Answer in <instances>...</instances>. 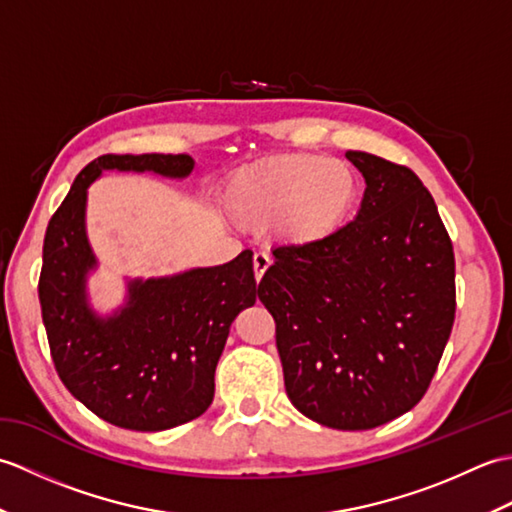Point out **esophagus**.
<instances>
[{
	"instance_id": "1",
	"label": "esophagus",
	"mask_w": 512,
	"mask_h": 512,
	"mask_svg": "<svg viewBox=\"0 0 512 512\" xmlns=\"http://www.w3.org/2000/svg\"><path fill=\"white\" fill-rule=\"evenodd\" d=\"M268 266H270V257H268L266 253H255V255H253V270H255L257 281L264 277Z\"/></svg>"
}]
</instances>
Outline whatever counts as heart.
<instances>
[{"mask_svg":"<svg viewBox=\"0 0 512 512\" xmlns=\"http://www.w3.org/2000/svg\"><path fill=\"white\" fill-rule=\"evenodd\" d=\"M358 195L356 176L341 160L290 154L235 173L226 209L244 228L277 224L290 244L308 246L330 237L350 215Z\"/></svg>","mask_w":512,"mask_h":512,"instance_id":"b5f03b06","label":"heart"}]
</instances>
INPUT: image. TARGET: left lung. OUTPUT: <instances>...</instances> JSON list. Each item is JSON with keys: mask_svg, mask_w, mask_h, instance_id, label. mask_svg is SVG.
Segmentation results:
<instances>
[{"mask_svg": "<svg viewBox=\"0 0 512 512\" xmlns=\"http://www.w3.org/2000/svg\"><path fill=\"white\" fill-rule=\"evenodd\" d=\"M363 173L356 217L308 246H279L257 295L275 319L292 405L341 431L374 429L422 400L455 319V257L409 167L347 151Z\"/></svg>", "mask_w": 512, "mask_h": 512, "instance_id": "left-lung-1", "label": "left lung"}]
</instances>
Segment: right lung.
I'll return each mask as SVG.
<instances>
[{
    "label": "right lung",
    "instance_id": "1",
    "mask_svg": "<svg viewBox=\"0 0 512 512\" xmlns=\"http://www.w3.org/2000/svg\"><path fill=\"white\" fill-rule=\"evenodd\" d=\"M105 169L187 178V154H105L76 176L43 239L41 317L63 385L96 416L132 431H165L202 416L231 323L257 297L253 253L233 262L127 284V303L99 317L85 281L96 257L85 235L88 187Z\"/></svg>",
    "mask_w": 512,
    "mask_h": 512
}]
</instances>
